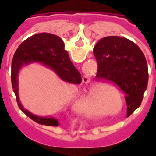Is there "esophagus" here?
I'll return each mask as SVG.
<instances>
[{
  "label": "esophagus",
  "instance_id": "1",
  "mask_svg": "<svg viewBox=\"0 0 156 156\" xmlns=\"http://www.w3.org/2000/svg\"><path fill=\"white\" fill-rule=\"evenodd\" d=\"M87 81H88V80H87Z\"/></svg>",
  "mask_w": 156,
  "mask_h": 156
}]
</instances>
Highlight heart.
Listing matches in <instances>:
<instances>
[{
  "label": "heart",
  "instance_id": "heart-1",
  "mask_svg": "<svg viewBox=\"0 0 156 156\" xmlns=\"http://www.w3.org/2000/svg\"><path fill=\"white\" fill-rule=\"evenodd\" d=\"M88 101H90V98H88Z\"/></svg>",
  "mask_w": 156,
  "mask_h": 156
}]
</instances>
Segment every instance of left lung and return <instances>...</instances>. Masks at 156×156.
Masks as SVG:
<instances>
[{"mask_svg":"<svg viewBox=\"0 0 156 156\" xmlns=\"http://www.w3.org/2000/svg\"><path fill=\"white\" fill-rule=\"evenodd\" d=\"M96 77L115 83L125 94L127 116L140 107L148 84L147 62L140 48L120 37H106L94 48Z\"/></svg>","mask_w":156,"mask_h":156,"instance_id":"1","label":"left lung"}]
</instances>
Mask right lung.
I'll return each instance as SVG.
<instances>
[{"instance_id": "1", "label": "right lung", "mask_w": 156, "mask_h": 156, "mask_svg": "<svg viewBox=\"0 0 156 156\" xmlns=\"http://www.w3.org/2000/svg\"><path fill=\"white\" fill-rule=\"evenodd\" d=\"M64 47V42L59 37L42 32L35 34L22 41L13 57L12 83L19 108L26 115L38 124L48 126H58L59 122L52 116L42 117L33 115L23 107L19 99V72L24 66L31 63H41L53 70L62 81L73 84L81 83V74L73 64Z\"/></svg>"}]
</instances>
